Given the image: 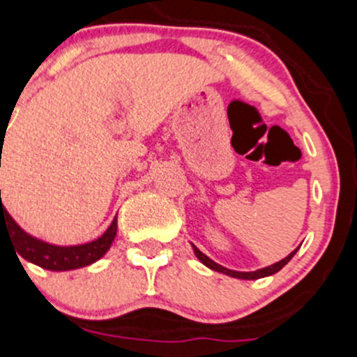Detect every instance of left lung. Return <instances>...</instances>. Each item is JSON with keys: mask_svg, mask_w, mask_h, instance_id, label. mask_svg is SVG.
I'll return each instance as SVG.
<instances>
[{"mask_svg": "<svg viewBox=\"0 0 357 357\" xmlns=\"http://www.w3.org/2000/svg\"><path fill=\"white\" fill-rule=\"evenodd\" d=\"M192 248H194V254H195V257H197L199 261H201L202 264L206 266V268L213 269V271L224 273V275H229V276H232V278H239V280H259V278H264V276H271V275H275V273H278L280 269L284 268V266L287 264V262L291 261L292 257H294V255H296V252H298V250H299V246H298V248L294 250V252H291V254H289L287 257H285V259H282V261L275 262V264L268 266V268L255 269V271H234V269H227V268H224V266L216 264L215 261H211V259H209L208 255H204V254H202L201 250H199L197 246H195V245H192Z\"/></svg>", "mask_w": 357, "mask_h": 357, "instance_id": "left-lung-1", "label": "left lung"}]
</instances>
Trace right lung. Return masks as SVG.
<instances>
[{
  "label": "right lung",
  "mask_w": 357,
  "mask_h": 357,
  "mask_svg": "<svg viewBox=\"0 0 357 357\" xmlns=\"http://www.w3.org/2000/svg\"><path fill=\"white\" fill-rule=\"evenodd\" d=\"M116 231H118V216L112 220L107 231L95 241L75 246L51 245V243L42 241L19 227L17 222L10 216L5 206L1 204L0 195V236L5 232L10 241L15 245V250L22 259L43 269H49V271H70V269L84 268V266L96 262L109 252L116 238Z\"/></svg>",
  "instance_id": "1"
}]
</instances>
